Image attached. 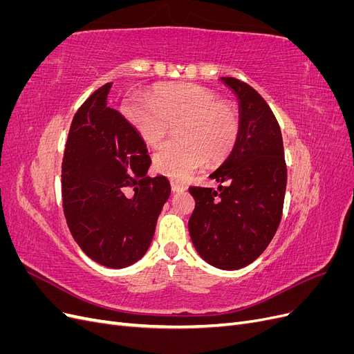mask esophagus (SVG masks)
Here are the masks:
<instances>
[{
  "label": "esophagus",
  "mask_w": 354,
  "mask_h": 354,
  "mask_svg": "<svg viewBox=\"0 0 354 354\" xmlns=\"http://www.w3.org/2000/svg\"><path fill=\"white\" fill-rule=\"evenodd\" d=\"M171 189H173V192H183L187 189V186L185 183H180V181H171Z\"/></svg>",
  "instance_id": "esophagus-1"
}]
</instances>
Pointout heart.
<instances>
[{
	"instance_id": "1",
	"label": "heart",
	"mask_w": 354,
	"mask_h": 354,
	"mask_svg": "<svg viewBox=\"0 0 354 354\" xmlns=\"http://www.w3.org/2000/svg\"><path fill=\"white\" fill-rule=\"evenodd\" d=\"M121 113L151 147L162 145L169 125L177 124L178 142L167 143L153 156L158 173L174 180H186L205 160L209 165L223 162L241 133L236 104L192 82L159 84L149 90L147 99L125 100Z\"/></svg>"
}]
</instances>
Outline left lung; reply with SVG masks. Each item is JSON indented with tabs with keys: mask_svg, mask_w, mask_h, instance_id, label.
Instances as JSON below:
<instances>
[{
	"mask_svg": "<svg viewBox=\"0 0 354 354\" xmlns=\"http://www.w3.org/2000/svg\"><path fill=\"white\" fill-rule=\"evenodd\" d=\"M238 95V143L209 176L218 190L190 186L195 209L189 233L198 254L223 270H236L259 259L279 227L286 189L281 127L270 106L246 82L224 77Z\"/></svg>",
	"mask_w": 354,
	"mask_h": 354,
	"instance_id": "left-lung-1",
	"label": "left lung"
}]
</instances>
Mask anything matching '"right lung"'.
Masks as SVG:
<instances>
[{"label":"right lung","mask_w":354,"mask_h":354,"mask_svg":"<svg viewBox=\"0 0 354 354\" xmlns=\"http://www.w3.org/2000/svg\"><path fill=\"white\" fill-rule=\"evenodd\" d=\"M111 82L75 113L62 162L63 212L72 236L91 260L122 269L140 260L171 187L149 177L145 142L106 106Z\"/></svg>","instance_id":"1"}]
</instances>
